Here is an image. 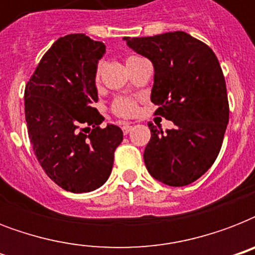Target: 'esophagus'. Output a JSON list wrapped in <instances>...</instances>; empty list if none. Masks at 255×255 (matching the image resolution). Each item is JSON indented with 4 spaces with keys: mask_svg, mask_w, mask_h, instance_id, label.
Masks as SVG:
<instances>
[{
    "mask_svg": "<svg viewBox=\"0 0 255 255\" xmlns=\"http://www.w3.org/2000/svg\"><path fill=\"white\" fill-rule=\"evenodd\" d=\"M131 128H132L131 124H128V123L122 124V129H123L124 135H127V133H129V131H131Z\"/></svg>",
    "mask_w": 255,
    "mask_h": 255,
    "instance_id": "1",
    "label": "esophagus"
}]
</instances>
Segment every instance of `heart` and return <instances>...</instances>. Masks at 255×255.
Segmentation results:
<instances>
[{
    "label": "heart",
    "mask_w": 255,
    "mask_h": 255,
    "mask_svg": "<svg viewBox=\"0 0 255 255\" xmlns=\"http://www.w3.org/2000/svg\"><path fill=\"white\" fill-rule=\"evenodd\" d=\"M136 59H140V57L137 55H129L126 59V63H131V62L136 61ZM100 77V66L96 69L95 73V79L96 81H99ZM136 103L133 100L128 99V98H122V99H118L112 106V110L115 112L118 116H122V118H131V116L135 115L136 112Z\"/></svg>",
    "instance_id": "b5f03b06"
}]
</instances>
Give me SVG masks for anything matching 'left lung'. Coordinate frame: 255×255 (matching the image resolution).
Returning <instances> with one entry per match:
<instances>
[{"instance_id":"obj_1","label":"left lung","mask_w":255,"mask_h":255,"mask_svg":"<svg viewBox=\"0 0 255 255\" xmlns=\"http://www.w3.org/2000/svg\"><path fill=\"white\" fill-rule=\"evenodd\" d=\"M124 41L155 69L151 102L155 115L173 129L152 123L144 163L152 177L169 186L192 184L217 159L229 122V102L221 66L209 46L184 31Z\"/></svg>"}]
</instances>
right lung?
Listing matches in <instances>:
<instances>
[{
	"label": "right lung",
	"instance_id": "obj_1",
	"mask_svg": "<svg viewBox=\"0 0 255 255\" xmlns=\"http://www.w3.org/2000/svg\"><path fill=\"white\" fill-rule=\"evenodd\" d=\"M102 42L70 34L53 43L25 88V118L34 153L62 189L85 193L107 181L123 131L108 124L98 102L95 73Z\"/></svg>",
	"mask_w": 255,
	"mask_h": 255
}]
</instances>
